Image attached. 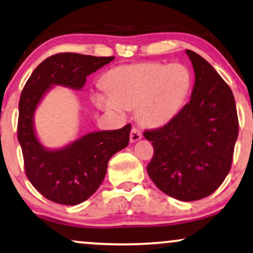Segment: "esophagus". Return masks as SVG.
Segmentation results:
<instances>
[{
  "mask_svg": "<svg viewBox=\"0 0 253 253\" xmlns=\"http://www.w3.org/2000/svg\"><path fill=\"white\" fill-rule=\"evenodd\" d=\"M142 137H143L142 132H140L137 127H132V129H131V132H130V142L131 143L137 142V140H139Z\"/></svg>",
  "mask_w": 253,
  "mask_h": 253,
  "instance_id": "obj_1",
  "label": "esophagus"
}]
</instances>
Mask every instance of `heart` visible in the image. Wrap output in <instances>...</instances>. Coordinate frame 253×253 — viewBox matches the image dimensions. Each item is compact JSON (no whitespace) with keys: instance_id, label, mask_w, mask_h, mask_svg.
<instances>
[{"instance_id":"b5f03b06","label":"heart","mask_w":253,"mask_h":253,"mask_svg":"<svg viewBox=\"0 0 253 253\" xmlns=\"http://www.w3.org/2000/svg\"><path fill=\"white\" fill-rule=\"evenodd\" d=\"M106 91L94 94L100 109L124 116L137 107L143 126L159 127L181 109L192 87V73L182 64L142 62L123 65L103 77Z\"/></svg>"}]
</instances>
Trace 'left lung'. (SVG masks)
Returning a JSON list of instances; mask_svg holds the SVG:
<instances>
[{
	"label": "left lung",
	"mask_w": 253,
	"mask_h": 253,
	"mask_svg": "<svg viewBox=\"0 0 253 253\" xmlns=\"http://www.w3.org/2000/svg\"><path fill=\"white\" fill-rule=\"evenodd\" d=\"M195 83L191 101L165 126L145 131L155 155L147 173L160 191L180 201L211 195L231 167L238 136L234 94L201 55L186 50Z\"/></svg>",
	"instance_id": "left-lung-1"
}]
</instances>
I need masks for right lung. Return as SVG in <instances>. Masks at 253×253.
<instances>
[{"mask_svg":"<svg viewBox=\"0 0 253 253\" xmlns=\"http://www.w3.org/2000/svg\"><path fill=\"white\" fill-rule=\"evenodd\" d=\"M114 57L59 53L41 62L26 81L19 98L18 142L25 173L42 196L55 203L75 206L96 192L107 173L109 159L127 146L131 126L119 130L91 131L59 149L39 140L35 114L54 86L81 90L87 77Z\"/></svg>","mask_w":253,"mask_h":253,"instance_id":"obj_1","label":"right lung"}]
</instances>
